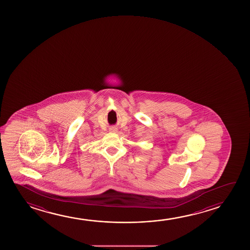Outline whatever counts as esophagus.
<instances>
[{
    "instance_id": "1",
    "label": "esophagus",
    "mask_w": 250,
    "mask_h": 250,
    "mask_svg": "<svg viewBox=\"0 0 250 250\" xmlns=\"http://www.w3.org/2000/svg\"><path fill=\"white\" fill-rule=\"evenodd\" d=\"M110 130H111L112 132H116L117 128H115V127H112V128H110Z\"/></svg>"
}]
</instances>
